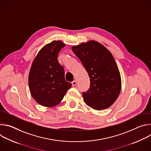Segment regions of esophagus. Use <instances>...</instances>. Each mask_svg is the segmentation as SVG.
<instances>
[{
	"label": "esophagus",
	"instance_id": "1",
	"mask_svg": "<svg viewBox=\"0 0 151 151\" xmlns=\"http://www.w3.org/2000/svg\"><path fill=\"white\" fill-rule=\"evenodd\" d=\"M72 84L73 86H75L76 85V80H74L72 82Z\"/></svg>",
	"mask_w": 151,
	"mask_h": 151
}]
</instances>
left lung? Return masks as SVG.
I'll return each instance as SVG.
<instances>
[{
	"instance_id": "left-lung-1",
	"label": "left lung",
	"mask_w": 151,
	"mask_h": 151,
	"mask_svg": "<svg viewBox=\"0 0 151 151\" xmlns=\"http://www.w3.org/2000/svg\"><path fill=\"white\" fill-rule=\"evenodd\" d=\"M72 49L90 78V88L82 93L84 102L96 110L108 108L118 97L121 88V75L113 55L95 40L73 46Z\"/></svg>"
}]
</instances>
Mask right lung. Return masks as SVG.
Here are the masks:
<instances>
[{
	"label": "right lung",
	"mask_w": 151,
	"mask_h": 151,
	"mask_svg": "<svg viewBox=\"0 0 151 151\" xmlns=\"http://www.w3.org/2000/svg\"><path fill=\"white\" fill-rule=\"evenodd\" d=\"M66 45L54 40L43 47L34 59L29 75L32 96L45 107L60 103L72 84L64 78V70L58 61V54Z\"/></svg>",
	"instance_id": "add662e5"
}]
</instances>
